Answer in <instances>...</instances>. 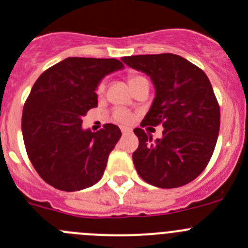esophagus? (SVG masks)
Masks as SVG:
<instances>
[{
    "instance_id": "34e87169",
    "label": "esophagus",
    "mask_w": 248,
    "mask_h": 248,
    "mask_svg": "<svg viewBox=\"0 0 248 248\" xmlns=\"http://www.w3.org/2000/svg\"><path fill=\"white\" fill-rule=\"evenodd\" d=\"M121 132H122V135L126 136V135H129V133H131L132 129H131V128H128V127L122 126V127H121Z\"/></svg>"
}]
</instances>
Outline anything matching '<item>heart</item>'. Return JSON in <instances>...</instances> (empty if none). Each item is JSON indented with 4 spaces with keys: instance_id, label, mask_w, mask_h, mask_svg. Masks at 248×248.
<instances>
[{
    "instance_id": "heart-1",
    "label": "heart",
    "mask_w": 248,
    "mask_h": 248,
    "mask_svg": "<svg viewBox=\"0 0 248 248\" xmlns=\"http://www.w3.org/2000/svg\"><path fill=\"white\" fill-rule=\"evenodd\" d=\"M138 78H140V76H129V84H131L132 82H135L136 79H138ZM105 82H100L98 84V87H96V93H98L99 95H101L104 92H105ZM112 119L115 120V121L120 122V124H129L132 120V113L131 111L127 110V108H116L115 110H113L112 112Z\"/></svg>"
}]
</instances>
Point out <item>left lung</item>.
I'll return each instance as SVG.
<instances>
[{
	"mask_svg": "<svg viewBox=\"0 0 248 248\" xmlns=\"http://www.w3.org/2000/svg\"><path fill=\"white\" fill-rule=\"evenodd\" d=\"M121 60L149 76L155 88L152 108L135 128L140 145L132 158L138 175L160 188L193 181L209 163L220 128V108L207 75L173 54ZM160 123L163 137L153 141L142 127Z\"/></svg>",
	"mask_w": 248,
	"mask_h": 248,
	"instance_id": "1",
	"label": "left lung"
}]
</instances>
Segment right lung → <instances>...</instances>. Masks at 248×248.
Segmentation results:
<instances>
[{
	"label": "right lung",
	"mask_w": 248,
	"mask_h": 248,
	"mask_svg": "<svg viewBox=\"0 0 248 248\" xmlns=\"http://www.w3.org/2000/svg\"><path fill=\"white\" fill-rule=\"evenodd\" d=\"M121 68L116 59L68 57L34 83L23 108L22 132L28 156L46 184L73 192L101 179L121 131L112 124L98 132L83 129L82 117L98 106L100 80Z\"/></svg>",
	"instance_id": "obj_1"
}]
</instances>
